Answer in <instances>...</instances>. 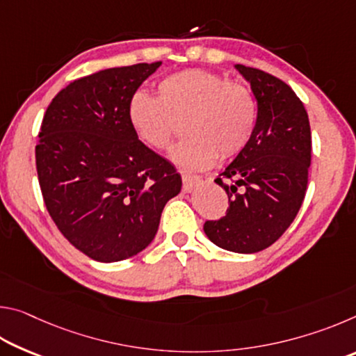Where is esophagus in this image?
Segmentation results:
<instances>
[{"mask_svg": "<svg viewBox=\"0 0 356 356\" xmlns=\"http://www.w3.org/2000/svg\"><path fill=\"white\" fill-rule=\"evenodd\" d=\"M182 182H184V191H191L196 185H200L202 182V177L197 176V174H190V172H184L182 174Z\"/></svg>", "mask_w": 356, "mask_h": 356, "instance_id": "34e87169", "label": "esophagus"}]
</instances>
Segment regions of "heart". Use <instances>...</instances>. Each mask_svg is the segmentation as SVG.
<instances>
[{
	"label": "heart",
	"instance_id": "obj_1",
	"mask_svg": "<svg viewBox=\"0 0 356 356\" xmlns=\"http://www.w3.org/2000/svg\"><path fill=\"white\" fill-rule=\"evenodd\" d=\"M256 104L238 81L202 69L166 76L156 86V97L138 91L127 105L135 136L147 147L168 150L182 127L191 135L174 149L172 159L188 170H206L218 156L242 152L256 127Z\"/></svg>",
	"mask_w": 356,
	"mask_h": 356
}]
</instances>
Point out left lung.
<instances>
[{"instance_id":"1","label":"left lung","mask_w":356,"mask_h":356,"mask_svg":"<svg viewBox=\"0 0 356 356\" xmlns=\"http://www.w3.org/2000/svg\"><path fill=\"white\" fill-rule=\"evenodd\" d=\"M257 100L252 136L215 182L227 193L220 220L204 222L216 246L257 252L273 245L303 204L311 165V127L303 102L280 78L237 64Z\"/></svg>"}]
</instances>
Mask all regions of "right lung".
<instances>
[{
  "instance_id": "1",
  "label": "right lung",
  "mask_w": 356,
  "mask_h": 356,
  "mask_svg": "<svg viewBox=\"0 0 356 356\" xmlns=\"http://www.w3.org/2000/svg\"><path fill=\"white\" fill-rule=\"evenodd\" d=\"M161 65L140 63L78 78L42 119L35 168L45 207L83 254L118 262L152 242L182 179L135 136L127 105Z\"/></svg>"
}]
</instances>
